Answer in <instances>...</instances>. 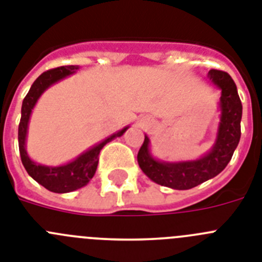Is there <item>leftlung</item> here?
<instances>
[{"mask_svg": "<svg viewBox=\"0 0 262 262\" xmlns=\"http://www.w3.org/2000/svg\"><path fill=\"white\" fill-rule=\"evenodd\" d=\"M208 77L222 91L219 103L220 122L215 144L208 153L198 159L166 162L151 156L150 140L145 134L144 144L137 156L138 165L147 178L158 185L174 190H190L220 174L237 147L241 136L243 105L235 81L227 72L219 70H210Z\"/></svg>", "mask_w": 262, "mask_h": 262, "instance_id": "left-lung-1", "label": "left lung"}]
</instances>
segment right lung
<instances>
[{"mask_svg": "<svg viewBox=\"0 0 262 262\" xmlns=\"http://www.w3.org/2000/svg\"><path fill=\"white\" fill-rule=\"evenodd\" d=\"M79 70V66H63V67L54 68L43 72L38 79L33 83L30 91L24 99L21 109V121L18 126V145H19V154H21L22 163L27 174L30 175L34 181H36L43 187L51 192L56 194H66L77 188L84 187L88 182L93 178L96 172L97 163H99L100 150L103 149L108 142L115 140L116 137H121L129 126L113 133L112 136L106 137L99 144L93 145L88 150H85L80 156H77L74 161L60 166H46L34 162L26 151V137L29 121L36 101L42 96V93L50 88L52 84L63 80L70 75H74Z\"/></svg>", "mask_w": 262, "mask_h": 262, "instance_id": "1", "label": "right lung"}]
</instances>
